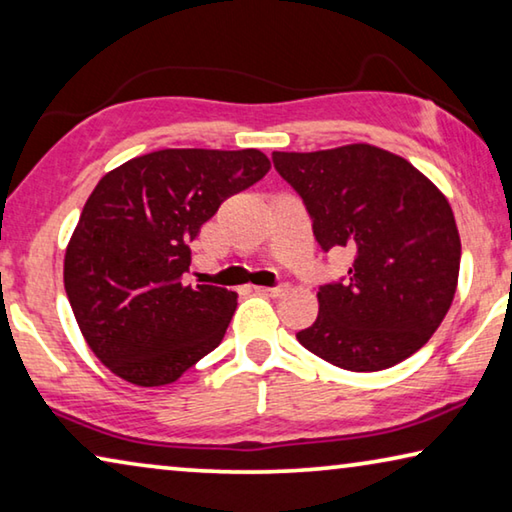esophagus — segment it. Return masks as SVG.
I'll use <instances>...</instances> for the list:
<instances>
[{
    "mask_svg": "<svg viewBox=\"0 0 512 512\" xmlns=\"http://www.w3.org/2000/svg\"><path fill=\"white\" fill-rule=\"evenodd\" d=\"M287 289H289V285H280V287H257L259 294L271 296V298H278V296H282V294H287Z\"/></svg>",
    "mask_w": 512,
    "mask_h": 512,
    "instance_id": "34e87169",
    "label": "esophagus"
}]
</instances>
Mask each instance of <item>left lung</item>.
Segmentation results:
<instances>
[{"instance_id":"obj_1","label":"left lung","mask_w":512,"mask_h":512,"mask_svg":"<svg viewBox=\"0 0 512 512\" xmlns=\"http://www.w3.org/2000/svg\"><path fill=\"white\" fill-rule=\"evenodd\" d=\"M326 250L353 253L344 282L319 289V316L296 339L346 371H380L417 353L449 312L460 234L451 205L399 154L369 143L273 152Z\"/></svg>"}]
</instances>
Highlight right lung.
Listing matches in <instances>:
<instances>
[{
	"mask_svg": "<svg viewBox=\"0 0 512 512\" xmlns=\"http://www.w3.org/2000/svg\"><path fill=\"white\" fill-rule=\"evenodd\" d=\"M269 168L255 148H168L97 182L66 248L63 285L86 344L118 378L175 383L221 344L237 294L184 285L189 241Z\"/></svg>",
	"mask_w": 512,
	"mask_h": 512,
	"instance_id": "1",
	"label": "right lung"
}]
</instances>
